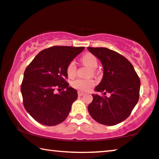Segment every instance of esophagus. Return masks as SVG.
<instances>
[{
  "label": "esophagus",
  "instance_id": "1",
  "mask_svg": "<svg viewBox=\"0 0 159 159\" xmlns=\"http://www.w3.org/2000/svg\"><path fill=\"white\" fill-rule=\"evenodd\" d=\"M78 95H79V96H84V93H82V92H80V91H79L78 92Z\"/></svg>",
  "mask_w": 159,
  "mask_h": 159
}]
</instances>
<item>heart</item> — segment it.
Listing matches in <instances>:
<instances>
[{"instance_id":"b5f03b06","label":"heart","mask_w":159,"mask_h":159,"mask_svg":"<svg viewBox=\"0 0 159 159\" xmlns=\"http://www.w3.org/2000/svg\"><path fill=\"white\" fill-rule=\"evenodd\" d=\"M81 62L84 65L87 66L92 70V73H94V70L98 67V60L96 57L91 53H86L80 59ZM66 73L69 78L75 76L76 73V66L74 61H70L66 67ZM94 86V81L91 79H78L73 80L71 83V86L80 91H89Z\"/></svg>"}]
</instances>
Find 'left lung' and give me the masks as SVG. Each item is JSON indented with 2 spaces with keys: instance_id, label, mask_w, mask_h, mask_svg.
<instances>
[{
  "instance_id": "obj_1",
  "label": "left lung",
  "mask_w": 159,
  "mask_h": 159,
  "mask_svg": "<svg viewBox=\"0 0 159 159\" xmlns=\"http://www.w3.org/2000/svg\"><path fill=\"white\" fill-rule=\"evenodd\" d=\"M88 50L102 63L103 75L95 91L110 97L92 94L93 101L88 106L91 116L99 124L116 125L129 116L138 103L141 81L131 63L117 52L107 48Z\"/></svg>"
}]
</instances>
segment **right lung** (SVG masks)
<instances>
[{"label": "right lung", "mask_w": 159, "mask_h": 159, "mask_svg": "<svg viewBox=\"0 0 159 159\" xmlns=\"http://www.w3.org/2000/svg\"><path fill=\"white\" fill-rule=\"evenodd\" d=\"M84 48L56 46L44 49L25 68L20 87L23 105L39 124L56 125L68 117L78 93L66 81V67ZM56 88L63 91L56 94Z\"/></svg>", "instance_id": "1"}]
</instances>
